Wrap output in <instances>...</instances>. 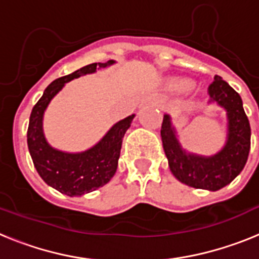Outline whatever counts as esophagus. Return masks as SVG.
I'll return each instance as SVG.
<instances>
[{"instance_id":"34e87169","label":"esophagus","mask_w":259,"mask_h":259,"mask_svg":"<svg viewBox=\"0 0 259 259\" xmlns=\"http://www.w3.org/2000/svg\"><path fill=\"white\" fill-rule=\"evenodd\" d=\"M145 102H148V104L154 105V106H158V105L161 104V101H159V98H158L157 96H150V97L146 98Z\"/></svg>"}]
</instances>
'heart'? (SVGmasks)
<instances>
[{
    "instance_id": "b5f03b06",
    "label": "heart",
    "mask_w": 259,
    "mask_h": 259,
    "mask_svg": "<svg viewBox=\"0 0 259 259\" xmlns=\"http://www.w3.org/2000/svg\"><path fill=\"white\" fill-rule=\"evenodd\" d=\"M188 81H176V83L172 84V88L175 89V91H183V89L188 88Z\"/></svg>"
}]
</instances>
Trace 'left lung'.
Wrapping results in <instances>:
<instances>
[{"label": "left lung", "instance_id": "8db88e82", "mask_svg": "<svg viewBox=\"0 0 259 259\" xmlns=\"http://www.w3.org/2000/svg\"><path fill=\"white\" fill-rule=\"evenodd\" d=\"M210 102H217L227 113V140L223 149L210 157L187 153L176 139L171 118L164 114L161 128L164 154L176 179L197 189L218 191L230 184L242 171L250 150V124L239 93L215 75L207 88Z\"/></svg>", "mask_w": 259, "mask_h": 259}]
</instances>
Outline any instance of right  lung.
<instances>
[{
    "label": "right lung",
    "instance_id": "add662e5",
    "mask_svg": "<svg viewBox=\"0 0 259 259\" xmlns=\"http://www.w3.org/2000/svg\"><path fill=\"white\" fill-rule=\"evenodd\" d=\"M115 63H92L63 77L56 79L44 91V95L32 109L29 116L27 144L29 154L41 179L58 192L70 197L83 196L110 182L118 167L120 148L125 131L131 125L135 115L119 120L93 148L81 153H66L57 150L48 144L42 131V118L52 98L61 91L67 81L81 75L93 74L96 70Z\"/></svg>",
    "mask_w": 259,
    "mask_h": 259
}]
</instances>
